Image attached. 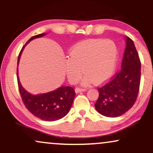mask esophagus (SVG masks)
<instances>
[{"label": "esophagus", "mask_w": 153, "mask_h": 153, "mask_svg": "<svg viewBox=\"0 0 153 153\" xmlns=\"http://www.w3.org/2000/svg\"><path fill=\"white\" fill-rule=\"evenodd\" d=\"M75 93L78 94V93H80V92H85V91H87V89L81 88H76L75 89Z\"/></svg>", "instance_id": "1"}]
</instances>
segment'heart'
<instances>
[{"mask_svg": "<svg viewBox=\"0 0 153 153\" xmlns=\"http://www.w3.org/2000/svg\"><path fill=\"white\" fill-rule=\"evenodd\" d=\"M118 49L110 39H94L72 47L70 57L65 59V70L72 82L80 79L83 68L84 82L102 83L111 76L117 64Z\"/></svg>", "mask_w": 153, "mask_h": 153, "instance_id": "1", "label": "heart"}]
</instances>
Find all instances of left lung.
<instances>
[{
	"label": "left lung",
	"mask_w": 153,
	"mask_h": 153,
	"mask_svg": "<svg viewBox=\"0 0 153 153\" xmlns=\"http://www.w3.org/2000/svg\"><path fill=\"white\" fill-rule=\"evenodd\" d=\"M122 69L109 82L98 89L96 111L107 117H118L132 107L139 93L141 62L134 44L126 36Z\"/></svg>",
	"instance_id": "obj_1"
}]
</instances>
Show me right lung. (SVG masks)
I'll return each mask as SVG.
<instances>
[{
    "label": "right lung",
    "mask_w": 153,
    "mask_h": 153,
    "mask_svg": "<svg viewBox=\"0 0 153 153\" xmlns=\"http://www.w3.org/2000/svg\"><path fill=\"white\" fill-rule=\"evenodd\" d=\"M46 33L37 34L29 39L21 50L18 57L19 65L21 55L24 47L28 43L34 39L42 37ZM17 80L19 90L23 102L28 110L37 118L47 122H53L63 118L68 114L74 100L75 93L73 88L71 86H61L56 90L48 93L39 94H31L24 89L19 78L17 66Z\"/></svg>",
    "instance_id": "obj_1"
}]
</instances>
